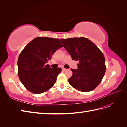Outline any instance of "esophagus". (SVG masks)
Returning <instances> with one entry per match:
<instances>
[{
	"mask_svg": "<svg viewBox=\"0 0 127 127\" xmlns=\"http://www.w3.org/2000/svg\"><path fill=\"white\" fill-rule=\"evenodd\" d=\"M62 70H63V71H66L67 70V69H66V68H62Z\"/></svg>",
	"mask_w": 127,
	"mask_h": 127,
	"instance_id": "1",
	"label": "esophagus"
}]
</instances>
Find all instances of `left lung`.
Returning <instances> with one entry per match:
<instances>
[{
	"instance_id": "8db88e82",
	"label": "left lung",
	"mask_w": 127,
	"mask_h": 127,
	"mask_svg": "<svg viewBox=\"0 0 127 127\" xmlns=\"http://www.w3.org/2000/svg\"><path fill=\"white\" fill-rule=\"evenodd\" d=\"M64 47L73 60L79 61L78 69H71L68 82L74 89L89 92L96 88L106 71L103 53L95 43L85 37L61 39Z\"/></svg>"
}]
</instances>
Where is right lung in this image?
Returning <instances> with one entry per match:
<instances>
[{
  "label": "right lung",
  "instance_id": "1",
  "mask_svg": "<svg viewBox=\"0 0 127 127\" xmlns=\"http://www.w3.org/2000/svg\"><path fill=\"white\" fill-rule=\"evenodd\" d=\"M61 47L59 39L48 37H36L24 47L18 56V75L28 91L42 94L54 85L62 69L51 68L46 64Z\"/></svg>",
  "mask_w": 127,
  "mask_h": 127
}]
</instances>
